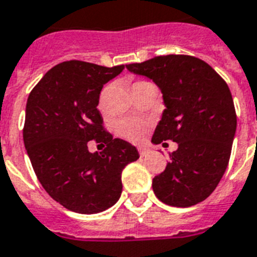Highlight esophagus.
<instances>
[{
	"instance_id": "34e87169",
	"label": "esophagus",
	"mask_w": 257,
	"mask_h": 257,
	"mask_svg": "<svg viewBox=\"0 0 257 257\" xmlns=\"http://www.w3.org/2000/svg\"><path fill=\"white\" fill-rule=\"evenodd\" d=\"M150 150L148 149V148H145V147H141V148H139V153H140V156H141V157H144V156H147L148 153H149Z\"/></svg>"
}]
</instances>
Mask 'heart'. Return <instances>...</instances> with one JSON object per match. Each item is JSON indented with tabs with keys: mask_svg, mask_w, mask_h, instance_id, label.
Wrapping results in <instances>:
<instances>
[{
	"mask_svg": "<svg viewBox=\"0 0 257 257\" xmlns=\"http://www.w3.org/2000/svg\"><path fill=\"white\" fill-rule=\"evenodd\" d=\"M145 83H148V81H136V83H133L132 87L145 84ZM99 108L100 109L104 108V93L100 97ZM118 133L132 143H140L147 136V124H144L143 121H139V120H122V121L118 122Z\"/></svg>",
	"mask_w": 257,
	"mask_h": 257,
	"instance_id": "1",
	"label": "heart"
}]
</instances>
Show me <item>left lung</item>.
<instances>
[{"label":"left lung","mask_w":257,"mask_h":257,"mask_svg":"<svg viewBox=\"0 0 257 257\" xmlns=\"http://www.w3.org/2000/svg\"><path fill=\"white\" fill-rule=\"evenodd\" d=\"M126 68L161 89L166 109L152 143L178 144L164 172L153 178L156 197L174 207L204 201L226 172L236 132L228 85L210 64L190 55L156 56Z\"/></svg>","instance_id":"obj_1"}]
</instances>
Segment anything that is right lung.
Wrapping results in <instances>:
<instances>
[{
  "mask_svg": "<svg viewBox=\"0 0 257 257\" xmlns=\"http://www.w3.org/2000/svg\"><path fill=\"white\" fill-rule=\"evenodd\" d=\"M124 64L104 67L68 60L54 66L29 95L24 143L37 178L54 201L79 214H97L121 195V173L139 152L103 126L101 88ZM106 145L91 154L89 141Z\"/></svg>",
  "mask_w": 257,
  "mask_h": 257,
  "instance_id": "1",
  "label": "right lung"
}]
</instances>
